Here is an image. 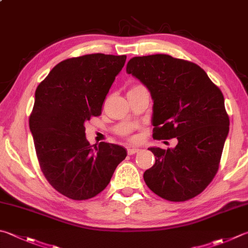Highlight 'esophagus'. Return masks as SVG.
<instances>
[{
  "mask_svg": "<svg viewBox=\"0 0 248 248\" xmlns=\"http://www.w3.org/2000/svg\"><path fill=\"white\" fill-rule=\"evenodd\" d=\"M138 151H139V149H138V148H128V149H127V153H128V155H133V154L137 153Z\"/></svg>",
  "mask_w": 248,
  "mask_h": 248,
  "instance_id": "obj_1",
  "label": "esophagus"
}]
</instances>
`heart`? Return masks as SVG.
Wrapping results in <instances>:
<instances>
[{
    "instance_id": "b5f03b06",
    "label": "heart",
    "mask_w": 248,
    "mask_h": 248,
    "mask_svg": "<svg viewBox=\"0 0 248 248\" xmlns=\"http://www.w3.org/2000/svg\"><path fill=\"white\" fill-rule=\"evenodd\" d=\"M138 86H141V85H135L133 88H135V87H138Z\"/></svg>"
}]
</instances>
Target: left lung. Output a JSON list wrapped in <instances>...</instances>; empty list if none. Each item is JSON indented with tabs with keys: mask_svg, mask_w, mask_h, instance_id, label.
Wrapping results in <instances>:
<instances>
[{
	"mask_svg": "<svg viewBox=\"0 0 248 248\" xmlns=\"http://www.w3.org/2000/svg\"><path fill=\"white\" fill-rule=\"evenodd\" d=\"M126 71L151 93L153 138L178 139L174 149H149L155 163L144 182L170 202L193 199L217 174L229 133L221 91L197 63L165 54L134 57Z\"/></svg>",
	"mask_w": 248,
	"mask_h": 248,
	"instance_id": "obj_1",
	"label": "left lung"
}]
</instances>
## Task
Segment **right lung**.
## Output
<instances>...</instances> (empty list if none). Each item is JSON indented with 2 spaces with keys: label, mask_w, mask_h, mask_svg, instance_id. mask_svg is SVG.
I'll return each instance as SVG.
<instances>
[{
  "label": "right lung",
  "mask_w": 248,
  "mask_h": 248,
  "mask_svg": "<svg viewBox=\"0 0 248 248\" xmlns=\"http://www.w3.org/2000/svg\"><path fill=\"white\" fill-rule=\"evenodd\" d=\"M126 56L88 54L50 70L35 91L29 118L41 170L53 188L76 201L96 197L126 157L121 146H91L84 123L99 116Z\"/></svg>",
  "instance_id": "add662e5"
}]
</instances>
